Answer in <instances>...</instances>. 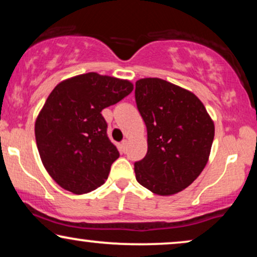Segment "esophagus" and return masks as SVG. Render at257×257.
<instances>
[{
	"mask_svg": "<svg viewBox=\"0 0 257 257\" xmlns=\"http://www.w3.org/2000/svg\"><path fill=\"white\" fill-rule=\"evenodd\" d=\"M126 145H128V141H126V140H123V141H122V149H123V151H124V152H125Z\"/></svg>",
	"mask_w": 257,
	"mask_h": 257,
	"instance_id": "1",
	"label": "esophagus"
}]
</instances>
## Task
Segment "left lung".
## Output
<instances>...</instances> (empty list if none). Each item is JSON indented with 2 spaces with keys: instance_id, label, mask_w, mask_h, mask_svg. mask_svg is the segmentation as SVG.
Wrapping results in <instances>:
<instances>
[{
  "instance_id": "8db88e82",
  "label": "left lung",
  "mask_w": 257,
  "mask_h": 257,
  "mask_svg": "<svg viewBox=\"0 0 257 257\" xmlns=\"http://www.w3.org/2000/svg\"><path fill=\"white\" fill-rule=\"evenodd\" d=\"M135 101L147 128V153L134 163L138 182L159 196L178 193L204 169L214 122L193 93L161 78L139 79Z\"/></svg>"
}]
</instances>
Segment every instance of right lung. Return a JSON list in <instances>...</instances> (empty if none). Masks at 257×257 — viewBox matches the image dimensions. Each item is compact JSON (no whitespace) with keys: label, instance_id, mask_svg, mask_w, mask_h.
Listing matches in <instances>:
<instances>
[{"label":"right lung","instance_id":"right-lung-1","mask_svg":"<svg viewBox=\"0 0 257 257\" xmlns=\"http://www.w3.org/2000/svg\"><path fill=\"white\" fill-rule=\"evenodd\" d=\"M133 88L125 79L89 72L52 90L35 123V137L43 166L59 186L83 194L107 180L119 152L107 137L101 111Z\"/></svg>","mask_w":257,"mask_h":257}]
</instances>
